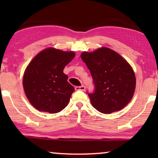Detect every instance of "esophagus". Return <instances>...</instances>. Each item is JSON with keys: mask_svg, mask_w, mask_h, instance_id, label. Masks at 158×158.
Wrapping results in <instances>:
<instances>
[{"mask_svg": "<svg viewBox=\"0 0 158 158\" xmlns=\"http://www.w3.org/2000/svg\"><path fill=\"white\" fill-rule=\"evenodd\" d=\"M75 88L76 90H82V91H84V90H85V86H84V85L76 86Z\"/></svg>", "mask_w": 158, "mask_h": 158, "instance_id": "1", "label": "esophagus"}]
</instances>
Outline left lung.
Listing matches in <instances>:
<instances>
[{"label": "left lung", "mask_w": 158, "mask_h": 158, "mask_svg": "<svg viewBox=\"0 0 158 158\" xmlns=\"http://www.w3.org/2000/svg\"><path fill=\"white\" fill-rule=\"evenodd\" d=\"M81 58L94 81V92L87 93L93 106L103 114L123 109L132 98L135 89V75L130 64L106 47L94 52H84Z\"/></svg>", "instance_id": "8db88e82"}]
</instances>
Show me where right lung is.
I'll use <instances>...</instances> for the list:
<instances>
[{"instance_id": "right-lung-1", "label": "right lung", "mask_w": 158, "mask_h": 158, "mask_svg": "<svg viewBox=\"0 0 158 158\" xmlns=\"http://www.w3.org/2000/svg\"><path fill=\"white\" fill-rule=\"evenodd\" d=\"M74 57L73 52L48 48L31 60L23 75V85L36 109L55 114L67 106L75 88L63 70Z\"/></svg>"}]
</instances>
